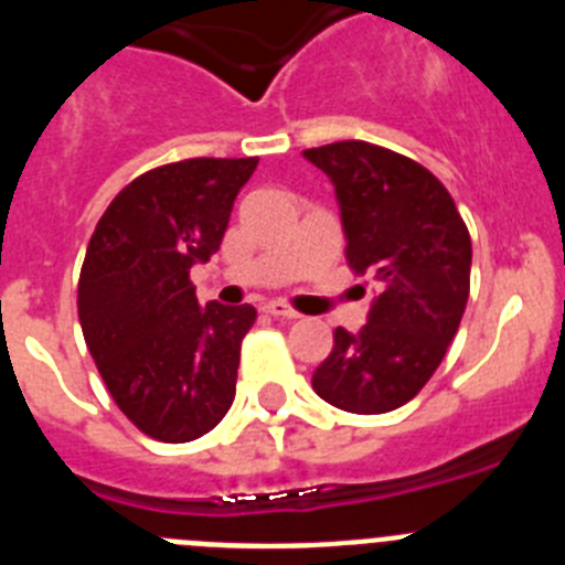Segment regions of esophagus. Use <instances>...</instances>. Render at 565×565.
Wrapping results in <instances>:
<instances>
[{"label":"esophagus","instance_id":"esophagus-1","mask_svg":"<svg viewBox=\"0 0 565 565\" xmlns=\"http://www.w3.org/2000/svg\"><path fill=\"white\" fill-rule=\"evenodd\" d=\"M266 313H271V317H277V319H288V322H291V319H299V313L294 311L291 306H286V302H279V299L266 302Z\"/></svg>","mask_w":565,"mask_h":565}]
</instances>
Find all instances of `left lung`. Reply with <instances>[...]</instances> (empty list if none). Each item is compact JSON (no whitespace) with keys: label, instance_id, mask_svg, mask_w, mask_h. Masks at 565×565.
<instances>
[{"label":"left lung","instance_id":"left-lung-1","mask_svg":"<svg viewBox=\"0 0 565 565\" xmlns=\"http://www.w3.org/2000/svg\"><path fill=\"white\" fill-rule=\"evenodd\" d=\"M331 178L344 257L373 274L367 326L333 331L313 391L339 411L376 416L411 402L456 339L469 297L472 243L456 201L422 163L367 141L306 149Z\"/></svg>","mask_w":565,"mask_h":565}]
</instances>
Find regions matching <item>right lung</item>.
<instances>
[{
	"mask_svg": "<svg viewBox=\"0 0 565 565\" xmlns=\"http://www.w3.org/2000/svg\"><path fill=\"white\" fill-rule=\"evenodd\" d=\"M257 158H189L115 194L89 237L78 322L124 416L167 444L201 438L234 402L252 306H201L189 271L226 234Z\"/></svg>",
	"mask_w": 565,
	"mask_h": 565,
	"instance_id": "1",
	"label": "right lung"
}]
</instances>
